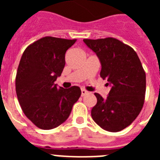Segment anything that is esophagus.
<instances>
[{
  "mask_svg": "<svg viewBox=\"0 0 160 160\" xmlns=\"http://www.w3.org/2000/svg\"><path fill=\"white\" fill-rule=\"evenodd\" d=\"M81 91H82V96H84V95H86L87 94H88V91L86 90H84V89H82Z\"/></svg>",
  "mask_w": 160,
  "mask_h": 160,
  "instance_id": "esophagus-1",
  "label": "esophagus"
}]
</instances>
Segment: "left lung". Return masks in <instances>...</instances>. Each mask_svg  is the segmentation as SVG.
I'll return each instance as SVG.
<instances>
[{"label":"left lung","instance_id":"left-lung-1","mask_svg":"<svg viewBox=\"0 0 160 160\" xmlns=\"http://www.w3.org/2000/svg\"><path fill=\"white\" fill-rule=\"evenodd\" d=\"M97 54L100 76L111 85L107 98L94 93L97 103L91 110L94 122L102 129L117 132L131 125L144 104L146 73L136 52L114 38L83 39Z\"/></svg>","mask_w":160,"mask_h":160}]
</instances>
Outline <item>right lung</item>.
<instances>
[{"mask_svg": "<svg viewBox=\"0 0 160 160\" xmlns=\"http://www.w3.org/2000/svg\"><path fill=\"white\" fill-rule=\"evenodd\" d=\"M76 39L44 37L25 49L16 75V93L22 111L42 130L57 128L70 116L81 89L55 84L66 61L65 54Z\"/></svg>", "mask_w": 160, "mask_h": 160, "instance_id": "right-lung-1", "label": "right lung"}]
</instances>
